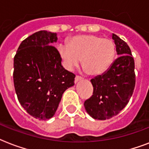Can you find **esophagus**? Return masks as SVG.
I'll return each mask as SVG.
<instances>
[{
  "label": "esophagus",
  "mask_w": 149,
  "mask_h": 149,
  "mask_svg": "<svg viewBox=\"0 0 149 149\" xmlns=\"http://www.w3.org/2000/svg\"><path fill=\"white\" fill-rule=\"evenodd\" d=\"M82 79H83V78H82L81 77L77 76V77H75V83H77V82L79 81V80H82Z\"/></svg>",
  "instance_id": "34e87169"
}]
</instances>
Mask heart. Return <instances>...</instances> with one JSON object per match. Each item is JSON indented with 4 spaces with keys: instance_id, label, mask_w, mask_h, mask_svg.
Listing matches in <instances>:
<instances>
[{
    "instance_id": "obj_1",
    "label": "heart",
    "mask_w": 149,
    "mask_h": 149,
    "mask_svg": "<svg viewBox=\"0 0 149 149\" xmlns=\"http://www.w3.org/2000/svg\"><path fill=\"white\" fill-rule=\"evenodd\" d=\"M61 57L69 69L79 65L90 75H100L108 70L113 63L116 46L113 41L98 36H75L69 45L60 44L58 47Z\"/></svg>"
}]
</instances>
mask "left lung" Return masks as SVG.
<instances>
[{
    "mask_svg": "<svg viewBox=\"0 0 149 149\" xmlns=\"http://www.w3.org/2000/svg\"><path fill=\"white\" fill-rule=\"evenodd\" d=\"M112 38L119 57L104 74L91 79L93 95L84 102L86 112L97 120L110 119L120 113L135 86L134 61L129 46L115 34Z\"/></svg>",
    "mask_w": 149,
    "mask_h": 149,
    "instance_id": "left-lung-1",
    "label": "left lung"
}]
</instances>
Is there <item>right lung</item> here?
Masks as SVG:
<instances>
[{
	"label": "right lung",
	"mask_w": 149,
	"mask_h": 149,
	"mask_svg": "<svg viewBox=\"0 0 149 149\" xmlns=\"http://www.w3.org/2000/svg\"><path fill=\"white\" fill-rule=\"evenodd\" d=\"M57 34L39 31L20 44L14 58L13 79L18 101L38 120L53 117L64 91L74 85L75 74L61 64L54 47Z\"/></svg>",
	"instance_id": "right-lung-1"
}]
</instances>
